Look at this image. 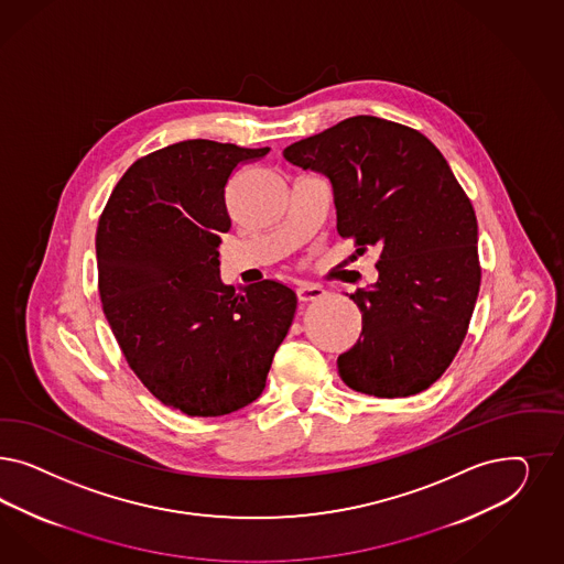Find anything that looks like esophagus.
Returning <instances> with one entry per match:
<instances>
[{
  "label": "esophagus",
  "instance_id": "1",
  "mask_svg": "<svg viewBox=\"0 0 564 564\" xmlns=\"http://www.w3.org/2000/svg\"><path fill=\"white\" fill-rule=\"evenodd\" d=\"M324 294H326V291H324L322 286H317V284H301V286L296 289V296H299L301 303L317 301V299H322Z\"/></svg>",
  "mask_w": 564,
  "mask_h": 564
}]
</instances>
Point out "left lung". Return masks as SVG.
<instances>
[{
  "label": "left lung",
  "instance_id": "left-lung-1",
  "mask_svg": "<svg viewBox=\"0 0 564 564\" xmlns=\"http://www.w3.org/2000/svg\"><path fill=\"white\" fill-rule=\"evenodd\" d=\"M326 174L338 235L357 253L380 251V278L357 291L361 338L338 357L355 392L402 399L427 390L453 364L477 301L481 265L471 200L437 147L419 130L352 116L282 153Z\"/></svg>",
  "mask_w": 564,
  "mask_h": 564
}]
</instances>
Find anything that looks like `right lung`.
<instances>
[{
    "instance_id": "1",
    "label": "right lung",
    "mask_w": 564,
    "mask_h": 564,
    "mask_svg": "<svg viewBox=\"0 0 564 564\" xmlns=\"http://www.w3.org/2000/svg\"><path fill=\"white\" fill-rule=\"evenodd\" d=\"M270 147L205 139L158 149L128 167L97 224L99 296L128 367L188 417H219L259 399L296 294L261 280H219L230 230L226 184Z\"/></svg>"
}]
</instances>
